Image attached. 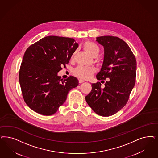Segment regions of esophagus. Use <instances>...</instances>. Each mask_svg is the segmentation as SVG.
Instances as JSON below:
<instances>
[{"label": "esophagus", "mask_w": 158, "mask_h": 158, "mask_svg": "<svg viewBox=\"0 0 158 158\" xmlns=\"http://www.w3.org/2000/svg\"><path fill=\"white\" fill-rule=\"evenodd\" d=\"M83 82H84V81L82 79H79V83H82Z\"/></svg>", "instance_id": "1"}]
</instances>
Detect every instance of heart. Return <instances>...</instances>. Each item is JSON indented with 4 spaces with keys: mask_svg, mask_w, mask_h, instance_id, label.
<instances>
[{
    "mask_svg": "<svg viewBox=\"0 0 158 158\" xmlns=\"http://www.w3.org/2000/svg\"><path fill=\"white\" fill-rule=\"evenodd\" d=\"M84 49L88 54L93 55L95 53L99 52L98 46L91 41H86L83 45ZM96 72L95 68L93 67H86L83 66H79L73 70V74L77 77L87 79L92 76Z\"/></svg>",
    "mask_w": 158,
    "mask_h": 158,
    "instance_id": "b5f03b06",
    "label": "heart"
}]
</instances>
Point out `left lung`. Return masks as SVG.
Returning <instances> with one entry per match:
<instances>
[{
    "label": "left lung",
    "instance_id": "left-lung-1",
    "mask_svg": "<svg viewBox=\"0 0 158 158\" xmlns=\"http://www.w3.org/2000/svg\"><path fill=\"white\" fill-rule=\"evenodd\" d=\"M96 41L103 45L104 55L101 70L96 75L100 82L92 85L85 97L88 105L98 114L109 117L123 109L135 84L136 61L128 44L114 36H102Z\"/></svg>",
    "mask_w": 158,
    "mask_h": 158
}]
</instances>
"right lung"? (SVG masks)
<instances>
[{
	"instance_id": "right-lung-1",
	"label": "right lung",
	"mask_w": 158,
	"mask_h": 158,
	"mask_svg": "<svg viewBox=\"0 0 158 158\" xmlns=\"http://www.w3.org/2000/svg\"><path fill=\"white\" fill-rule=\"evenodd\" d=\"M73 38L47 36L26 51L19 71L22 95L28 106L38 114H55L65 102L77 79L70 76L62 81L58 72L65 68L78 47Z\"/></svg>"
}]
</instances>
